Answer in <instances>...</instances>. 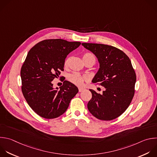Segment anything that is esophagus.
Masks as SVG:
<instances>
[{
  "mask_svg": "<svg viewBox=\"0 0 157 157\" xmlns=\"http://www.w3.org/2000/svg\"><path fill=\"white\" fill-rule=\"evenodd\" d=\"M85 89H82V88H79V92H81L82 91H84Z\"/></svg>",
  "mask_w": 157,
  "mask_h": 157,
  "instance_id": "34e87169",
  "label": "esophagus"
}]
</instances>
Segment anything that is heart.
<instances>
[{"label": "heart", "mask_w": 157, "mask_h": 157, "mask_svg": "<svg viewBox=\"0 0 157 157\" xmlns=\"http://www.w3.org/2000/svg\"><path fill=\"white\" fill-rule=\"evenodd\" d=\"M71 59V57H68L64 62V66L67 67L69 65L70 61ZM83 60H86L87 59H92L94 62H95V57L91 53H86L82 56ZM68 80L72 84H75L78 87H82L86 82H88L89 81V76L87 75H82L78 73H73L69 75Z\"/></svg>", "instance_id": "heart-1"}]
</instances>
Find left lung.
I'll use <instances>...</instances> for the list:
<instances>
[{"label":"left lung","mask_w":157,"mask_h":157,"mask_svg":"<svg viewBox=\"0 0 157 157\" xmlns=\"http://www.w3.org/2000/svg\"><path fill=\"white\" fill-rule=\"evenodd\" d=\"M82 45L95 54L100 63L92 82L105 87L102 94L89 90L92 97L87 109L97 119L114 120L126 111L134 95L136 75L131 62L122 50L113 46L92 43Z\"/></svg>","instance_id":"obj_1"}]
</instances>
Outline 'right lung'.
I'll return each mask as SVG.
<instances>
[{"mask_svg":"<svg viewBox=\"0 0 157 157\" xmlns=\"http://www.w3.org/2000/svg\"><path fill=\"white\" fill-rule=\"evenodd\" d=\"M81 44L61 39H45L28 53L20 72L21 90L29 107L40 117L53 119L63 115L78 92V87L69 81H64L60 90L53 87L52 81L64 70L67 55Z\"/></svg>","mask_w":157,"mask_h":157,"instance_id":"1","label":"right lung"}]
</instances>
